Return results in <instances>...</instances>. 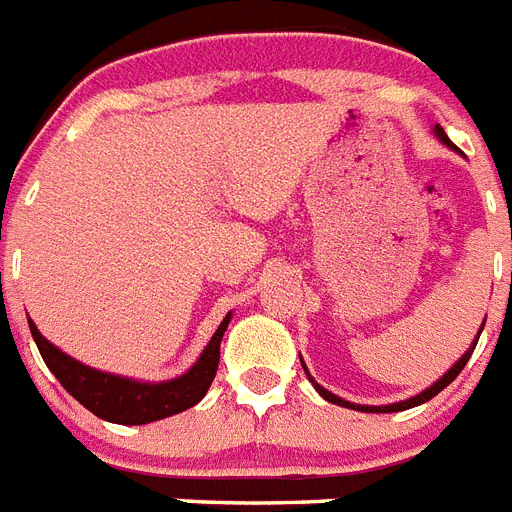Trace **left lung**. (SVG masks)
<instances>
[{"mask_svg": "<svg viewBox=\"0 0 512 512\" xmlns=\"http://www.w3.org/2000/svg\"><path fill=\"white\" fill-rule=\"evenodd\" d=\"M433 135H436V138L441 140L443 146H446V148H451V151H456V153H459V148H456L454 143H451V140H449V135L443 133V128H441V125H433ZM482 328H485V320H482ZM482 328L477 330V336H474V341L469 343V348H467V351H464V354L459 356V361H456V364L451 366L449 372L443 374V377H438L436 382L431 384V387H425V390H423V392H418V395L408 397V400L392 402V405H359V402H348V400H343V397L333 395V392H330V390H325V387H320V384L315 382V379H312V374L307 372V366H305V361H302V356H300V361H302V369H305L307 379H310V382H312V387H315V390H318V395L323 397V400L333 402V405H341V408L359 410V413H400V410H408V408H415V405H423V402H428V400H431V397H436L438 392H441V390H446V387H449V384L454 382L456 377H459V372H461V369H464V366H467V361L472 359V351H474V346H477V341H479V333H482Z\"/></svg>", "mask_w": 512, "mask_h": 512, "instance_id": "8db88e82", "label": "left lung"}]
</instances>
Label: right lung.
<instances>
[{
	"instance_id": "add662e5",
	"label": "right lung",
	"mask_w": 512,
	"mask_h": 512,
	"mask_svg": "<svg viewBox=\"0 0 512 512\" xmlns=\"http://www.w3.org/2000/svg\"><path fill=\"white\" fill-rule=\"evenodd\" d=\"M27 323H30V333L38 343L45 366L56 374L63 390L69 392L74 400H79L89 413L107 420V423L146 425L153 420L184 413L207 395L217 372L220 341L228 330L230 312L223 318V323L217 325L215 336L210 338L200 359L194 361L184 374L164 379V382H143V379L120 377V374L102 372V369L81 364L74 356L63 354L61 348L53 346L33 320H27Z\"/></svg>"
}]
</instances>
